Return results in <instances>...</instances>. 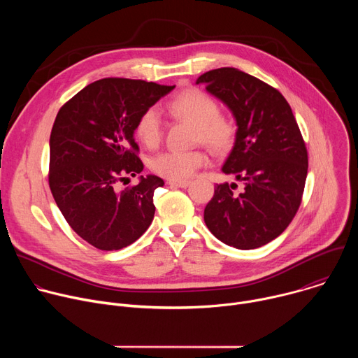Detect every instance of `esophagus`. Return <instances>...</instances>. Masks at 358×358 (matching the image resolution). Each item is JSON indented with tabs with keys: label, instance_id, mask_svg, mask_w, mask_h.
<instances>
[{
	"label": "esophagus",
	"instance_id": "1",
	"mask_svg": "<svg viewBox=\"0 0 358 358\" xmlns=\"http://www.w3.org/2000/svg\"><path fill=\"white\" fill-rule=\"evenodd\" d=\"M167 184H169V185H171V187L185 188V187H188V185H189V181H174V180H170Z\"/></svg>",
	"mask_w": 358,
	"mask_h": 358
}]
</instances>
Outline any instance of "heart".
Listing matches in <instances>:
<instances>
[{
    "label": "heart",
    "mask_w": 358,
    "mask_h": 358,
    "mask_svg": "<svg viewBox=\"0 0 358 358\" xmlns=\"http://www.w3.org/2000/svg\"><path fill=\"white\" fill-rule=\"evenodd\" d=\"M170 112L182 120L196 126L198 140L215 152L231 148L236 136L235 123L220 116V105L208 93L199 89H188L170 103ZM136 136L145 147H156L162 138V119L156 108L144 110L136 123ZM207 155L201 150L176 151L169 150L150 160V169L156 174L182 181L189 178L198 169L207 164Z\"/></svg>",
    "instance_id": "obj_1"
}]
</instances>
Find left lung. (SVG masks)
<instances>
[{
  "instance_id": "1",
  "label": "left lung",
  "mask_w": 358,
  "mask_h": 358,
  "mask_svg": "<svg viewBox=\"0 0 358 358\" xmlns=\"http://www.w3.org/2000/svg\"><path fill=\"white\" fill-rule=\"evenodd\" d=\"M196 85L229 109L236 123L234 147L222 173L243 184H217L203 210L215 238L255 249L278 238L296 215L308 176V151L286 99L236 68L201 75Z\"/></svg>"
}]
</instances>
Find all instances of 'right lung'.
Segmentation results:
<instances>
[{
	"mask_svg": "<svg viewBox=\"0 0 358 358\" xmlns=\"http://www.w3.org/2000/svg\"><path fill=\"white\" fill-rule=\"evenodd\" d=\"M176 86L108 78L96 80L65 103L49 138V187L71 228L101 250H117L138 239L155 218L157 176L117 189L143 171L136 156L140 115Z\"/></svg>",
	"mask_w": 358,
	"mask_h": 358,
	"instance_id": "right-lung-1",
	"label": "right lung"
}]
</instances>
